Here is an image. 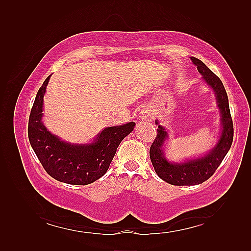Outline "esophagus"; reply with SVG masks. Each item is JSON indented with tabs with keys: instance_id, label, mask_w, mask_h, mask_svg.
I'll return each mask as SVG.
<instances>
[{
	"instance_id": "esophagus-1",
	"label": "esophagus",
	"mask_w": 251,
	"mask_h": 251,
	"mask_svg": "<svg viewBox=\"0 0 251 251\" xmlns=\"http://www.w3.org/2000/svg\"><path fill=\"white\" fill-rule=\"evenodd\" d=\"M140 117L142 120H145V121H152L153 120V114H152V112H151V110H149V109H143L141 112H140Z\"/></svg>"
}]
</instances>
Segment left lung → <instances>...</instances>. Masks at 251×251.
<instances>
[{
    "instance_id": "1",
    "label": "left lung",
    "mask_w": 251,
    "mask_h": 251,
    "mask_svg": "<svg viewBox=\"0 0 251 251\" xmlns=\"http://www.w3.org/2000/svg\"><path fill=\"white\" fill-rule=\"evenodd\" d=\"M191 60L197 67V70L202 75V79L214 89L216 94L217 103L221 112L222 131L219 141L209 153L202 157L177 164L168 162L164 156L163 146L168 134L164 127L158 125V122L155 121L158 128L157 135L150 148V158L158 177L173 185H195L209 179L220 166L233 142V121L227 95L221 79L200 59L191 57Z\"/></svg>"
}]
</instances>
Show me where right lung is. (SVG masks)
Listing matches in <instances>:
<instances>
[{
	"mask_svg": "<svg viewBox=\"0 0 251 251\" xmlns=\"http://www.w3.org/2000/svg\"><path fill=\"white\" fill-rule=\"evenodd\" d=\"M50 75L36 94L28 125L30 145L50 177L69 184L86 185L106 173L121 141L134 130L135 123L104 128L88 145H71L50 134L42 123L43 97Z\"/></svg>",
	"mask_w": 251,
	"mask_h": 251,
	"instance_id": "1",
	"label": "right lung"
}]
</instances>
